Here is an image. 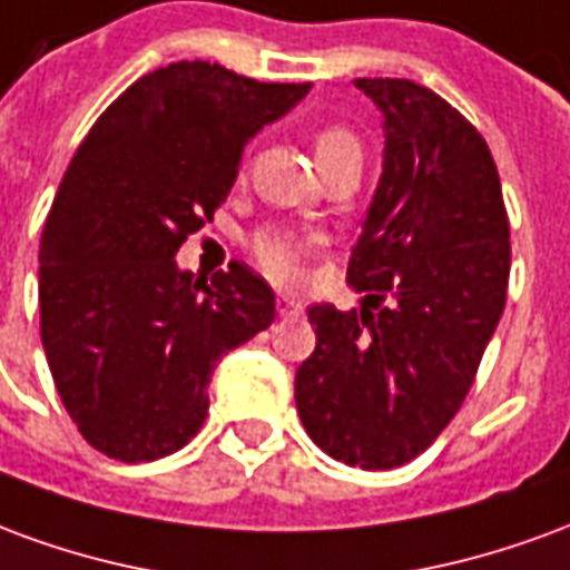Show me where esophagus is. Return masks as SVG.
Masks as SVG:
<instances>
[{"label": "esophagus", "mask_w": 570, "mask_h": 570, "mask_svg": "<svg viewBox=\"0 0 570 570\" xmlns=\"http://www.w3.org/2000/svg\"><path fill=\"white\" fill-rule=\"evenodd\" d=\"M277 314H281V317H302V314H305V305H302L296 296H277Z\"/></svg>", "instance_id": "34e87169"}]
</instances>
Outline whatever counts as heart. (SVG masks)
<instances>
[{
    "label": "heart",
    "mask_w": 570,
    "mask_h": 570,
    "mask_svg": "<svg viewBox=\"0 0 570 570\" xmlns=\"http://www.w3.org/2000/svg\"><path fill=\"white\" fill-rule=\"evenodd\" d=\"M333 151H360V140L347 128H323L314 140V155H333ZM311 244L305 237L293 235V232H281V228H268L253 237V256L262 265V272L274 277V281H296L305 259H308Z\"/></svg>",
    "instance_id": "heart-1"
}]
</instances>
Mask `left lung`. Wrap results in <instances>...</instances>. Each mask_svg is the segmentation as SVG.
<instances>
[{
    "instance_id": "1",
    "label": "left lung",
    "mask_w": 570,
    "mask_h": 570,
    "mask_svg": "<svg viewBox=\"0 0 570 570\" xmlns=\"http://www.w3.org/2000/svg\"><path fill=\"white\" fill-rule=\"evenodd\" d=\"M382 109L384 164L347 262L360 311L311 305L317 347L296 372L298 419L335 461L419 458L464 403L501 321L510 223L489 146L409 79H357Z\"/></svg>"
}]
</instances>
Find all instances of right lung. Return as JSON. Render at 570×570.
Instances as JSON below:
<instances>
[{"mask_svg": "<svg viewBox=\"0 0 570 570\" xmlns=\"http://www.w3.org/2000/svg\"><path fill=\"white\" fill-rule=\"evenodd\" d=\"M311 85L179 60L134 81L72 155L39 247L42 345L69 419L125 464L179 452L207 419L213 366L268 330L274 293L244 262L176 265L237 164Z\"/></svg>", "mask_w": 570, "mask_h": 570, "instance_id": "1", "label": "right lung"}]
</instances>
